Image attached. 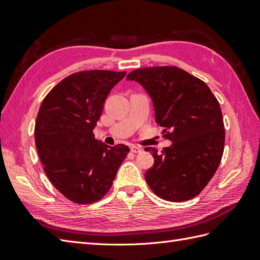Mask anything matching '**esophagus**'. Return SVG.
Instances as JSON below:
<instances>
[{"mask_svg":"<svg viewBox=\"0 0 260 260\" xmlns=\"http://www.w3.org/2000/svg\"><path fill=\"white\" fill-rule=\"evenodd\" d=\"M130 151H131V153L137 154V153H141V152H142V149H141V148L138 147V146H131V147H130Z\"/></svg>","mask_w":260,"mask_h":260,"instance_id":"34e87169","label":"esophagus"}]
</instances>
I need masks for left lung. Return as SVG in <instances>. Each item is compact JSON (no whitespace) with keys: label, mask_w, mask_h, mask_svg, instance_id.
I'll return each instance as SVG.
<instances>
[{"label":"left lung","mask_w":260,"mask_h":260,"mask_svg":"<svg viewBox=\"0 0 260 260\" xmlns=\"http://www.w3.org/2000/svg\"><path fill=\"white\" fill-rule=\"evenodd\" d=\"M127 80L143 86L153 100L155 119L172 144L152 153L145 180L158 198L184 202L199 195L217 171L224 148L221 108L208 85L176 66L140 68Z\"/></svg>","instance_id":"1"}]
</instances>
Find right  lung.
I'll return each mask as SVG.
<instances>
[{
  "mask_svg": "<svg viewBox=\"0 0 260 260\" xmlns=\"http://www.w3.org/2000/svg\"><path fill=\"white\" fill-rule=\"evenodd\" d=\"M125 72L83 70L69 75L48 93L35 125V141L43 170L69 201L95 203L111 188L130 149L98 142L93 129L104 102Z\"/></svg>",
  "mask_w": 260,
  "mask_h": 260,
  "instance_id": "add662e5",
  "label": "right lung"
}]
</instances>
